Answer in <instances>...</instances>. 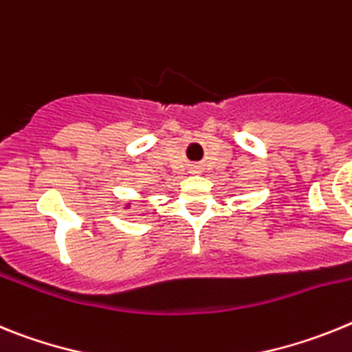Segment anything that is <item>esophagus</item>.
<instances>
[{
  "mask_svg": "<svg viewBox=\"0 0 352 352\" xmlns=\"http://www.w3.org/2000/svg\"><path fill=\"white\" fill-rule=\"evenodd\" d=\"M201 172V168L200 166H197V164H193V166H189V173H191V175H198V173Z\"/></svg>",
  "mask_w": 352,
  "mask_h": 352,
  "instance_id": "34e87169",
  "label": "esophagus"
}]
</instances>
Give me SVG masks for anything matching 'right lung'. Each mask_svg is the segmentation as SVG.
<instances>
[{"instance_id":"right-lung-1","label":"right lung","mask_w":352,"mask_h":352,"mask_svg":"<svg viewBox=\"0 0 352 352\" xmlns=\"http://www.w3.org/2000/svg\"><path fill=\"white\" fill-rule=\"evenodd\" d=\"M131 207H133V206H131V201H125V204H124V209H125V210H129Z\"/></svg>"}]
</instances>
